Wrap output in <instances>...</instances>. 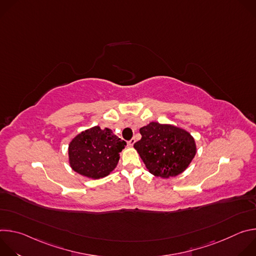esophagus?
<instances>
[{
	"mask_svg": "<svg viewBox=\"0 0 256 256\" xmlns=\"http://www.w3.org/2000/svg\"><path fill=\"white\" fill-rule=\"evenodd\" d=\"M134 142H136V140H134V138H130V140L128 142V144L130 146V147H132V146H134Z\"/></svg>",
	"mask_w": 256,
	"mask_h": 256,
	"instance_id": "obj_1",
	"label": "esophagus"
}]
</instances>
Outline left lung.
Wrapping results in <instances>:
<instances>
[{
    "label": "left lung",
    "instance_id": "obj_1",
    "mask_svg": "<svg viewBox=\"0 0 256 256\" xmlns=\"http://www.w3.org/2000/svg\"><path fill=\"white\" fill-rule=\"evenodd\" d=\"M140 132L142 138L134 147L155 176L174 177L184 172L196 156L194 138L180 128L150 122L140 128Z\"/></svg>",
    "mask_w": 256,
    "mask_h": 256
}]
</instances>
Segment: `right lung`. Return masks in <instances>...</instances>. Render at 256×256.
Returning a JSON list of instances; mask_svg holds the SVG:
<instances>
[{
  "label": "right lung",
  "mask_w": 256,
  "mask_h": 256,
  "mask_svg": "<svg viewBox=\"0 0 256 256\" xmlns=\"http://www.w3.org/2000/svg\"><path fill=\"white\" fill-rule=\"evenodd\" d=\"M126 142L109 128H91L76 136L68 144L72 169L89 178L107 176L118 165Z\"/></svg>",
  "instance_id": "1"
}]
</instances>
